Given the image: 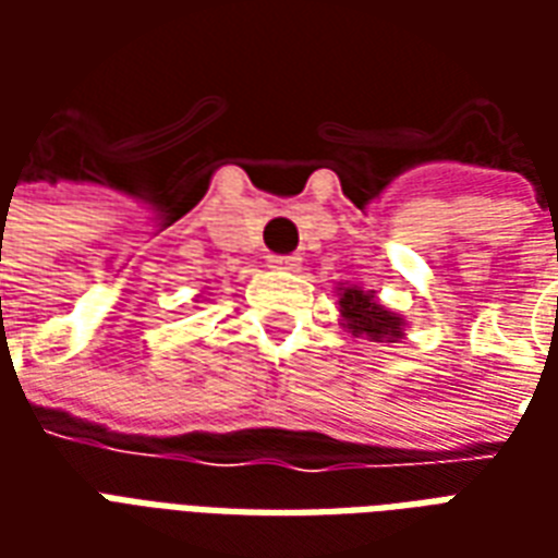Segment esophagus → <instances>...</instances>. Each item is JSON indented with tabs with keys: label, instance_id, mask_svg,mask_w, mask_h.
<instances>
[{
	"label": "esophagus",
	"instance_id": "34e87169",
	"mask_svg": "<svg viewBox=\"0 0 558 558\" xmlns=\"http://www.w3.org/2000/svg\"><path fill=\"white\" fill-rule=\"evenodd\" d=\"M268 266L280 268V271H295V268L302 266V256H295V254H271V256H268Z\"/></svg>",
	"mask_w": 558,
	"mask_h": 558
}]
</instances>
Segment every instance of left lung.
<instances>
[{
    "label": "left lung",
    "mask_w": 558,
    "mask_h": 558,
    "mask_svg": "<svg viewBox=\"0 0 558 558\" xmlns=\"http://www.w3.org/2000/svg\"><path fill=\"white\" fill-rule=\"evenodd\" d=\"M340 311L352 335H367V338H400V319L383 304L374 302V295H364L362 290H343L340 295Z\"/></svg>",
    "instance_id": "8db88e82"
}]
</instances>
